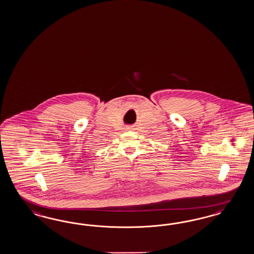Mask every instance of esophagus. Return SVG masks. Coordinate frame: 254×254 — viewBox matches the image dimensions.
Returning <instances> with one entry per match:
<instances>
[{
	"label": "esophagus",
	"mask_w": 254,
	"mask_h": 254,
	"mask_svg": "<svg viewBox=\"0 0 254 254\" xmlns=\"http://www.w3.org/2000/svg\"><path fill=\"white\" fill-rule=\"evenodd\" d=\"M127 129H130V127H128V128H127Z\"/></svg>",
	"instance_id": "obj_1"
}]
</instances>
